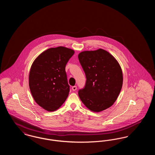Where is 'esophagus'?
I'll use <instances>...</instances> for the list:
<instances>
[{
    "instance_id": "1",
    "label": "esophagus",
    "mask_w": 155,
    "mask_h": 155,
    "mask_svg": "<svg viewBox=\"0 0 155 155\" xmlns=\"http://www.w3.org/2000/svg\"><path fill=\"white\" fill-rule=\"evenodd\" d=\"M72 90H73V91H76V90H77V87H76V86H73V87H72Z\"/></svg>"
}]
</instances>
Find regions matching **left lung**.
<instances>
[{"label": "left lung", "mask_w": 155, "mask_h": 155, "mask_svg": "<svg viewBox=\"0 0 155 155\" xmlns=\"http://www.w3.org/2000/svg\"><path fill=\"white\" fill-rule=\"evenodd\" d=\"M78 57L87 78L85 88L78 91L82 102L94 112L108 109L117 100L123 86L118 61L103 49L83 51Z\"/></svg>", "instance_id": "8db88e82"}]
</instances>
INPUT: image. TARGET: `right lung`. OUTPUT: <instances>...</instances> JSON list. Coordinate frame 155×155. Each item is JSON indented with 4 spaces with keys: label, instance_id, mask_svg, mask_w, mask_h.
I'll return each mask as SVG.
<instances>
[{
    "label": "right lung",
    "instance_id": "add662e5",
    "mask_svg": "<svg viewBox=\"0 0 155 155\" xmlns=\"http://www.w3.org/2000/svg\"><path fill=\"white\" fill-rule=\"evenodd\" d=\"M74 51L64 46L48 49L32 63L29 87L35 102L45 110H56L70 92L65 67Z\"/></svg>",
    "mask_w": 155,
    "mask_h": 155
}]
</instances>
